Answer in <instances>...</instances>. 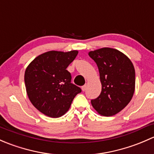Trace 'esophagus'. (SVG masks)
Masks as SVG:
<instances>
[{
  "mask_svg": "<svg viewBox=\"0 0 154 154\" xmlns=\"http://www.w3.org/2000/svg\"><path fill=\"white\" fill-rule=\"evenodd\" d=\"M82 90H83V91H85L86 90V85H84V86H82Z\"/></svg>",
  "mask_w": 154,
  "mask_h": 154,
  "instance_id": "1",
  "label": "esophagus"
}]
</instances>
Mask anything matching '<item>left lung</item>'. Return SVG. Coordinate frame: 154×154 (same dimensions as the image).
Segmentation results:
<instances>
[{
	"instance_id": "1",
	"label": "left lung",
	"mask_w": 154,
	"mask_h": 154,
	"mask_svg": "<svg viewBox=\"0 0 154 154\" xmlns=\"http://www.w3.org/2000/svg\"><path fill=\"white\" fill-rule=\"evenodd\" d=\"M100 73L101 92L91 100L94 109L103 116H112L130 103L135 90L136 74L133 63L123 53L103 48L90 51Z\"/></svg>"
}]
</instances>
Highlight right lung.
Returning a JSON list of instances; mask_svg holds the SVG:
<instances>
[{
	"label": "right lung",
	"mask_w": 154,
	"mask_h": 154,
	"mask_svg": "<svg viewBox=\"0 0 154 154\" xmlns=\"http://www.w3.org/2000/svg\"><path fill=\"white\" fill-rule=\"evenodd\" d=\"M78 51H48L34 59L26 68L24 83L27 95L38 111L51 118H59L69 109L81 88L71 83L66 68Z\"/></svg>",
	"instance_id": "obj_1"
}]
</instances>
